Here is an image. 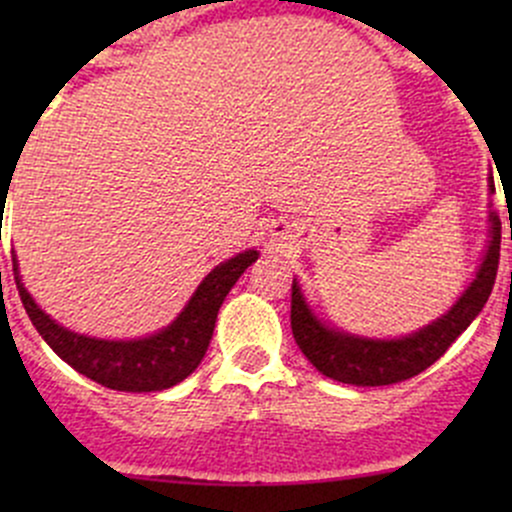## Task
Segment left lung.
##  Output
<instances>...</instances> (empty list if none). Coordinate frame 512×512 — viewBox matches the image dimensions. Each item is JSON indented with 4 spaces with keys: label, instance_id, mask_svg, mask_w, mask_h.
<instances>
[{
    "label": "left lung",
    "instance_id": "1",
    "mask_svg": "<svg viewBox=\"0 0 512 512\" xmlns=\"http://www.w3.org/2000/svg\"><path fill=\"white\" fill-rule=\"evenodd\" d=\"M495 193V185H490ZM512 232V230H510ZM500 262V218L490 213V240L480 262L476 280L461 294L456 304L441 319L401 339H364L337 332L314 317L302 297V289L292 282V334L302 354L324 376L354 386H389L421 374L423 369L441 359L446 349L461 337L468 324L493 292Z\"/></svg>",
    "mask_w": 512,
    "mask_h": 512
}]
</instances>
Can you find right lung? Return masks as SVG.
<instances>
[{"mask_svg":"<svg viewBox=\"0 0 512 512\" xmlns=\"http://www.w3.org/2000/svg\"><path fill=\"white\" fill-rule=\"evenodd\" d=\"M257 260V250H245L232 260L215 267L183 312L175 317L160 332L131 342H108V339L84 337L56 324L49 314L41 312L22 285L17 267V255L12 257L14 282H17L19 297L24 309L36 327V332L44 337V342L54 349L69 366H74L79 374L89 376L96 384L116 391H163L170 386L188 379L198 364L203 361L205 352L213 339L215 319H218L220 304L225 302L227 292L240 280L242 272Z\"/></svg>","mask_w":512,"mask_h":512,"instance_id":"add662e5","label":"right lung"}]
</instances>
